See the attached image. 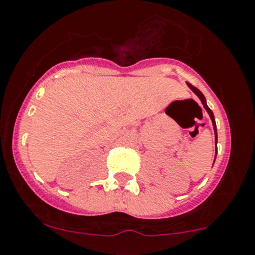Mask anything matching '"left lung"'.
Segmentation results:
<instances>
[{
    "label": "left lung",
    "instance_id": "8db88e82",
    "mask_svg": "<svg viewBox=\"0 0 255 255\" xmlns=\"http://www.w3.org/2000/svg\"><path fill=\"white\" fill-rule=\"evenodd\" d=\"M187 85H188V87L190 88V90L193 91V92L196 93L197 96H198V98H199V100H201L202 105H203V107L206 108V111H207V112H208L209 117H211V120H212V123H213V128H214V134H216V155H217V126H216V120H214V115H213V112H212V110H211V108H209L208 106H207V102H206V97H204V96H203V93H202L201 91L198 90V88H196V87H194V86H192V85H190V83H187Z\"/></svg>",
    "mask_w": 255,
    "mask_h": 255
}]
</instances>
